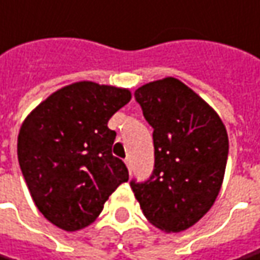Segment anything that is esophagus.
Masks as SVG:
<instances>
[{"label": "esophagus", "instance_id": "34e87169", "mask_svg": "<svg viewBox=\"0 0 260 260\" xmlns=\"http://www.w3.org/2000/svg\"><path fill=\"white\" fill-rule=\"evenodd\" d=\"M124 162H126V166H127V168H128V171H130V173H132V160H130V158H128V157H127L126 160H124Z\"/></svg>", "mask_w": 260, "mask_h": 260}]
</instances>
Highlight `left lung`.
<instances>
[{"label":"left lung","mask_w":260,"mask_h":260,"mask_svg":"<svg viewBox=\"0 0 260 260\" xmlns=\"http://www.w3.org/2000/svg\"><path fill=\"white\" fill-rule=\"evenodd\" d=\"M136 102L153 127L154 170L130 181L143 214L164 232H181L214 205L222 185L229 141L216 112L178 79L143 85Z\"/></svg>","instance_id":"8db88e82"}]
</instances>
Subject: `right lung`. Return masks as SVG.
I'll return each instance as SVG.
<instances>
[{"instance_id":"add662e5","label":"right lung","mask_w":260,"mask_h":260,"mask_svg":"<svg viewBox=\"0 0 260 260\" xmlns=\"http://www.w3.org/2000/svg\"><path fill=\"white\" fill-rule=\"evenodd\" d=\"M132 93L94 82L59 89L24 120L18 161L42 215L73 232L90 225L128 171L112 154L116 132L107 127Z\"/></svg>"}]
</instances>
